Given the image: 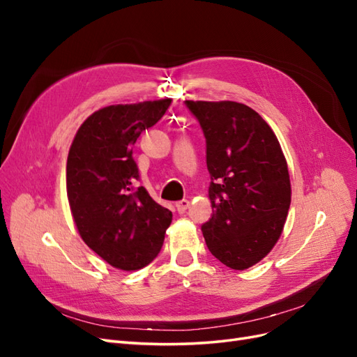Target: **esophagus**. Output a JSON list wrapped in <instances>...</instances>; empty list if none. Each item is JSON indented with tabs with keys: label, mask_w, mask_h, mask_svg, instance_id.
<instances>
[{
	"label": "esophagus",
	"mask_w": 357,
	"mask_h": 357,
	"mask_svg": "<svg viewBox=\"0 0 357 357\" xmlns=\"http://www.w3.org/2000/svg\"><path fill=\"white\" fill-rule=\"evenodd\" d=\"M189 207H190V202H189L188 199H181V201H178V202L176 204V208H177V211H178L180 214L185 213Z\"/></svg>",
	"instance_id": "obj_1"
}]
</instances>
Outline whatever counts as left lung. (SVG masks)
<instances>
[{
	"mask_svg": "<svg viewBox=\"0 0 357 357\" xmlns=\"http://www.w3.org/2000/svg\"><path fill=\"white\" fill-rule=\"evenodd\" d=\"M207 144L213 214L202 225L211 255L247 269L271 252L290 207L284 155L273 129L253 109L234 101H185Z\"/></svg>",
	"mask_w": 357,
	"mask_h": 357,
	"instance_id": "left-lung-1",
	"label": "left lung"
}]
</instances>
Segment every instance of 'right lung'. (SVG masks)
Instances as JSON below:
<instances>
[{
	"mask_svg": "<svg viewBox=\"0 0 357 357\" xmlns=\"http://www.w3.org/2000/svg\"><path fill=\"white\" fill-rule=\"evenodd\" d=\"M171 100L110 105L79 128L67 159V195L82 240L123 271L160 252L172 213L138 186L132 146L165 114Z\"/></svg>",
	"mask_w": 357,
	"mask_h": 357,
	"instance_id": "obj_1",
	"label": "right lung"
}]
</instances>
